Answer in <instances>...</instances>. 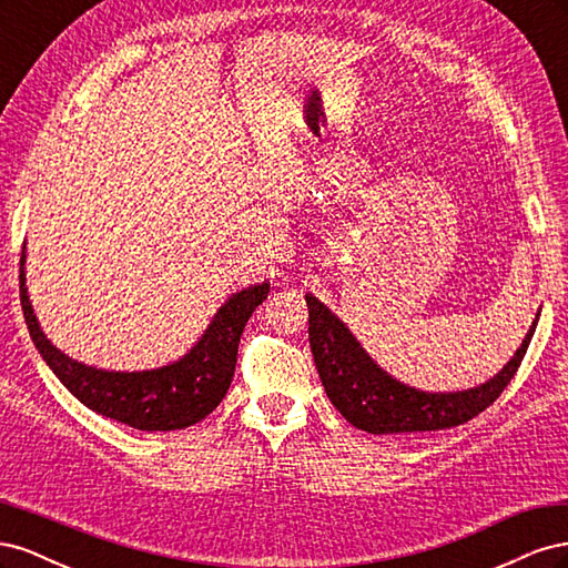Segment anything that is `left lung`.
<instances>
[{
	"instance_id": "8db88e82",
	"label": "left lung",
	"mask_w": 568,
	"mask_h": 568,
	"mask_svg": "<svg viewBox=\"0 0 568 568\" xmlns=\"http://www.w3.org/2000/svg\"><path fill=\"white\" fill-rule=\"evenodd\" d=\"M305 301L307 315H311L307 336H311L313 357L326 395L355 428H363L374 436L438 432V428H450L474 419L478 412L500 398L511 376L517 374L540 317L538 313L521 348L493 379L469 390L428 393L393 379L365 353L348 332V326L329 307L313 294H307Z\"/></svg>"
}]
</instances>
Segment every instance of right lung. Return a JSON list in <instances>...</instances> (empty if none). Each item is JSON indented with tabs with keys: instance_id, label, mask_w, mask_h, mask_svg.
I'll return each instance as SVG.
<instances>
[{
	"instance_id": "right-lung-1",
	"label": "right lung",
	"mask_w": 568,
	"mask_h": 568,
	"mask_svg": "<svg viewBox=\"0 0 568 568\" xmlns=\"http://www.w3.org/2000/svg\"><path fill=\"white\" fill-rule=\"evenodd\" d=\"M23 265L26 253H21L19 274L21 305L32 343L49 369L84 407L140 432H178L211 415L232 384L244 326L270 294V282L232 294L196 346L173 365L144 372H109L75 363L51 346L32 313Z\"/></svg>"
}]
</instances>
